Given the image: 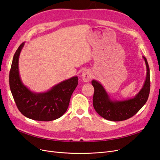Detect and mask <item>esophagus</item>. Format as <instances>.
<instances>
[{"label":"esophagus","mask_w":160,"mask_h":160,"mask_svg":"<svg viewBox=\"0 0 160 160\" xmlns=\"http://www.w3.org/2000/svg\"><path fill=\"white\" fill-rule=\"evenodd\" d=\"M91 77V72L89 71L85 70L82 72V79L85 82H89Z\"/></svg>","instance_id":"obj_1"}]
</instances>
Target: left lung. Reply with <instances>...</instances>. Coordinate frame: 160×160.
<instances>
[{
    "label": "left lung",
    "instance_id": "left-lung-1",
    "mask_svg": "<svg viewBox=\"0 0 160 160\" xmlns=\"http://www.w3.org/2000/svg\"><path fill=\"white\" fill-rule=\"evenodd\" d=\"M146 65L147 74L144 84L137 95L126 100H112L99 81L92 80L95 91L93 104L95 110L104 119L120 122L132 118L146 103L150 90L149 68L146 58L143 56Z\"/></svg>",
    "mask_w": 160,
    "mask_h": 160
}]
</instances>
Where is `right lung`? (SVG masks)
<instances>
[{"instance_id":"obj_1","label":"right lung","mask_w":160,"mask_h":160,"mask_svg":"<svg viewBox=\"0 0 160 160\" xmlns=\"http://www.w3.org/2000/svg\"><path fill=\"white\" fill-rule=\"evenodd\" d=\"M25 42L14 53L9 73L12 95L20 112L25 117L37 121L49 122L61 118L69 107L71 97L78 85V77H72L53 86L43 93H35L21 81L18 59Z\"/></svg>"}]
</instances>
